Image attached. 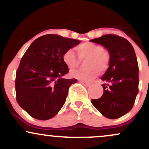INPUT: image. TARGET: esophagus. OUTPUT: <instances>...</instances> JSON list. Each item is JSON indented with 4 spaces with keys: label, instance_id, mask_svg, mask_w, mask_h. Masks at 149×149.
I'll return each instance as SVG.
<instances>
[{
    "label": "esophagus",
    "instance_id": "esophagus-1",
    "mask_svg": "<svg viewBox=\"0 0 149 149\" xmlns=\"http://www.w3.org/2000/svg\"><path fill=\"white\" fill-rule=\"evenodd\" d=\"M80 83H82L83 85H84L86 87H89L90 85H91V83H90V82H87V81H83V80H80Z\"/></svg>",
    "mask_w": 149,
    "mask_h": 149
}]
</instances>
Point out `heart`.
I'll return each mask as SVG.
<instances>
[{"mask_svg":"<svg viewBox=\"0 0 149 149\" xmlns=\"http://www.w3.org/2000/svg\"><path fill=\"white\" fill-rule=\"evenodd\" d=\"M77 52L81 58H88V69L71 70L70 76L82 80H90L97 77L100 71H107L110 63V54L102 45L94 42H85L76 47ZM63 61L69 69H73L78 64V59L72 49H68L64 53Z\"/></svg>","mask_w":149,"mask_h":149,"instance_id":"heart-1","label":"heart"}]
</instances>
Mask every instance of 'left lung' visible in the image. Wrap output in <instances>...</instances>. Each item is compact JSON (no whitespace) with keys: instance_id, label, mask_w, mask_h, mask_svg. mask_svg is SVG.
Wrapping results in <instances>:
<instances>
[{"instance_id":"left-lung-1","label":"left lung","mask_w":149,"mask_h":149,"mask_svg":"<svg viewBox=\"0 0 149 149\" xmlns=\"http://www.w3.org/2000/svg\"><path fill=\"white\" fill-rule=\"evenodd\" d=\"M90 41L102 45L110 54L109 66L101 78L104 83V94L91 102L106 118H118L131 110L139 92V67L134 49L125 38L113 34Z\"/></svg>"}]
</instances>
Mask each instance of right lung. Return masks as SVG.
Listing matches in <instances>:
<instances>
[{
  "mask_svg": "<svg viewBox=\"0 0 149 149\" xmlns=\"http://www.w3.org/2000/svg\"><path fill=\"white\" fill-rule=\"evenodd\" d=\"M80 40L47 34L36 39L26 51L16 73L17 102L34 118L54 117L66 102L69 88L77 80L65 79L69 69L64 53Z\"/></svg>",
  "mask_w": 149,
  "mask_h": 149,
  "instance_id": "1",
  "label": "right lung"
}]
</instances>
